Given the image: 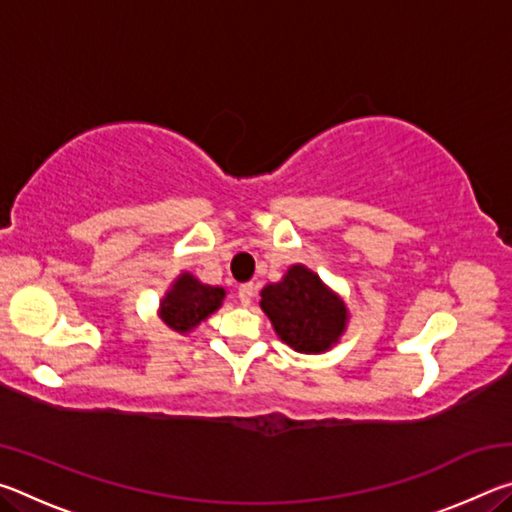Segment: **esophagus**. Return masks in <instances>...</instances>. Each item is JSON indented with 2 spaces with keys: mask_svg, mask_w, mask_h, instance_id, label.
<instances>
[{
  "mask_svg": "<svg viewBox=\"0 0 512 512\" xmlns=\"http://www.w3.org/2000/svg\"><path fill=\"white\" fill-rule=\"evenodd\" d=\"M253 298H255V284L253 282L239 284V300H241V305H250V302H253Z\"/></svg>",
  "mask_w": 512,
  "mask_h": 512,
  "instance_id": "1",
  "label": "esophagus"
}]
</instances>
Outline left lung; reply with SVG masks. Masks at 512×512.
Returning <instances> with one entry per match:
<instances>
[{
    "instance_id": "1",
    "label": "left lung",
    "mask_w": 512,
    "mask_h": 512,
    "mask_svg": "<svg viewBox=\"0 0 512 512\" xmlns=\"http://www.w3.org/2000/svg\"><path fill=\"white\" fill-rule=\"evenodd\" d=\"M259 296L277 339L300 354L332 350L348 329L350 309L341 293L305 264L289 266L282 280L266 284Z\"/></svg>"
}]
</instances>
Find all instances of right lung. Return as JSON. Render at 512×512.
Masks as SVG:
<instances>
[{
	"instance_id": "1",
	"label": "right lung",
	"mask_w": 512,
	"mask_h": 512,
	"mask_svg": "<svg viewBox=\"0 0 512 512\" xmlns=\"http://www.w3.org/2000/svg\"><path fill=\"white\" fill-rule=\"evenodd\" d=\"M225 293L228 291L223 287H212L189 271H183L160 298L158 316L171 332L185 336L194 332L216 309H221Z\"/></svg>"
}]
</instances>
